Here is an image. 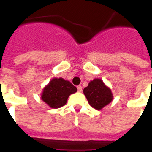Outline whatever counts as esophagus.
Returning <instances> with one entry per match:
<instances>
[{"instance_id": "1", "label": "esophagus", "mask_w": 152, "mask_h": 152, "mask_svg": "<svg viewBox=\"0 0 152 152\" xmlns=\"http://www.w3.org/2000/svg\"><path fill=\"white\" fill-rule=\"evenodd\" d=\"M77 90H78V92H81V91H82V86H77Z\"/></svg>"}]
</instances>
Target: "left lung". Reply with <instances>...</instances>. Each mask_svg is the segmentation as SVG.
I'll use <instances>...</instances> for the list:
<instances>
[{"instance_id":"left-lung-1","label":"left lung","mask_w":152,"mask_h":152,"mask_svg":"<svg viewBox=\"0 0 152 152\" xmlns=\"http://www.w3.org/2000/svg\"><path fill=\"white\" fill-rule=\"evenodd\" d=\"M89 105L96 110H101L113 100L111 89L103 83L102 80L94 79L89 83L83 90Z\"/></svg>"}]
</instances>
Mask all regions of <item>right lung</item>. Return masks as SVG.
I'll return each instance as SVG.
<instances>
[{
  "label": "right lung",
  "mask_w": 152,
  "mask_h": 152,
  "mask_svg": "<svg viewBox=\"0 0 152 152\" xmlns=\"http://www.w3.org/2000/svg\"><path fill=\"white\" fill-rule=\"evenodd\" d=\"M76 91V87L68 80L53 78L44 87L40 99L51 108H59L66 104L68 97Z\"/></svg>",
  "instance_id": "add662e5"
}]
</instances>
